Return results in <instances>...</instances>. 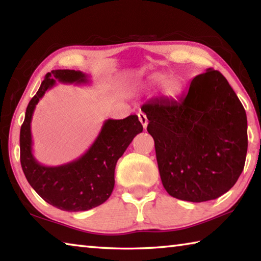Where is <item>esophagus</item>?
Wrapping results in <instances>:
<instances>
[{
    "instance_id": "esophagus-1",
    "label": "esophagus",
    "mask_w": 261,
    "mask_h": 261,
    "mask_svg": "<svg viewBox=\"0 0 261 261\" xmlns=\"http://www.w3.org/2000/svg\"><path fill=\"white\" fill-rule=\"evenodd\" d=\"M138 118H139V121H140L141 125H143L144 129H146L147 124H148V121H147L146 115H145L144 113H138Z\"/></svg>"
}]
</instances>
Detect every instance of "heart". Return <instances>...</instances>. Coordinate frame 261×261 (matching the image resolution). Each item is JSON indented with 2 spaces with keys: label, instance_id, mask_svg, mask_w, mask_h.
<instances>
[{
  "label": "heart",
  "instance_id": "heart-1",
  "mask_svg": "<svg viewBox=\"0 0 261 261\" xmlns=\"http://www.w3.org/2000/svg\"><path fill=\"white\" fill-rule=\"evenodd\" d=\"M167 79V76L163 73H154L149 77L148 82L151 85H160ZM180 91H182V84L179 83L177 79H168V81L163 84L162 86V93L168 99H175L179 95Z\"/></svg>",
  "mask_w": 261,
  "mask_h": 261
}]
</instances>
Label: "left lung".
<instances>
[{"mask_svg": "<svg viewBox=\"0 0 261 261\" xmlns=\"http://www.w3.org/2000/svg\"><path fill=\"white\" fill-rule=\"evenodd\" d=\"M163 188L180 200L201 202L229 191L244 169L247 121L231 86L207 69L179 100L143 105Z\"/></svg>", "mask_w": 261, "mask_h": 261, "instance_id": "1", "label": "left lung"}]
</instances>
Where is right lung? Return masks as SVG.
<instances>
[{
    "label": "right lung",
    "mask_w": 261,
    "mask_h": 261,
    "mask_svg": "<svg viewBox=\"0 0 261 261\" xmlns=\"http://www.w3.org/2000/svg\"><path fill=\"white\" fill-rule=\"evenodd\" d=\"M86 77L85 73L76 70L48 72L37 94L31 99L20 127V163L26 179L43 200L67 212L94 208L108 199L115 185L117 160L132 139L143 131L137 115H130L123 120H107L92 146L77 160L57 167L42 166L35 160L31 135L35 106L56 81L82 84L87 82Z\"/></svg>",
    "instance_id": "right-lung-1"
}]
</instances>
